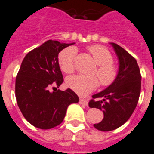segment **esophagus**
Instances as JSON below:
<instances>
[{"instance_id": "obj_1", "label": "esophagus", "mask_w": 154, "mask_h": 154, "mask_svg": "<svg viewBox=\"0 0 154 154\" xmlns=\"http://www.w3.org/2000/svg\"><path fill=\"white\" fill-rule=\"evenodd\" d=\"M79 103L87 106V105H88V101L86 100H85V99H79Z\"/></svg>"}]
</instances>
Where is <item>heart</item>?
Instances as JSON below:
<instances>
[{"label":"heart","instance_id":"1","mask_svg":"<svg viewBox=\"0 0 154 154\" xmlns=\"http://www.w3.org/2000/svg\"><path fill=\"white\" fill-rule=\"evenodd\" d=\"M88 50L98 65L97 70L94 72V75H97L103 86L112 85L117 79L119 69L113 63V55L111 52L107 48L100 45H91ZM75 54L76 50L74 47L66 48L59 54V65L65 73L69 74L74 71ZM66 85L79 95L85 96L98 88L99 81L94 76L75 75L67 78Z\"/></svg>","mask_w":154,"mask_h":154}]
</instances>
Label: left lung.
I'll use <instances>...</instances> for the list:
<instances>
[{
	"instance_id": "obj_1",
	"label": "left lung",
	"mask_w": 154,
	"mask_h": 154,
	"mask_svg": "<svg viewBox=\"0 0 154 154\" xmlns=\"http://www.w3.org/2000/svg\"><path fill=\"white\" fill-rule=\"evenodd\" d=\"M110 45L119 60L117 79L103 91L94 94L89 103L90 108L103 111V120L94 124L100 131L114 130L126 123L138 104L141 91V74L136 60L119 45ZM99 97L102 100H93Z\"/></svg>"
}]
</instances>
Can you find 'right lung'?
Segmentation results:
<instances>
[{"instance_id": "1", "label": "right lung", "mask_w": 154, "mask_h": 154, "mask_svg": "<svg viewBox=\"0 0 154 154\" xmlns=\"http://www.w3.org/2000/svg\"><path fill=\"white\" fill-rule=\"evenodd\" d=\"M74 44L47 40L30 51L21 63L16 79V101L25 119L38 128L50 129L60 124L69 105L79 102L70 89L50 91L51 85L59 88L64 81L59 53Z\"/></svg>"}]
</instances>
